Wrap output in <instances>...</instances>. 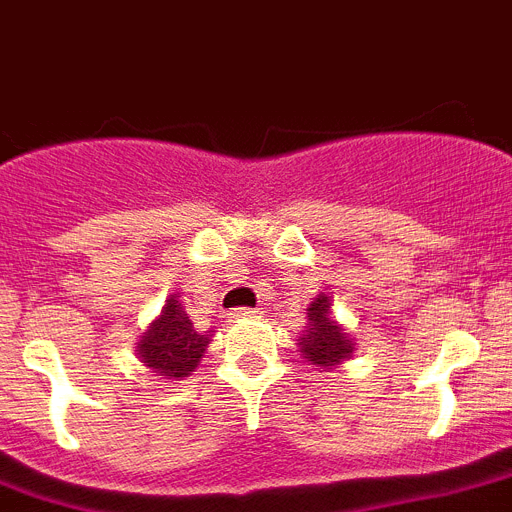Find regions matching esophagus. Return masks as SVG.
<instances>
[{
    "label": "esophagus",
    "instance_id": "esophagus-1",
    "mask_svg": "<svg viewBox=\"0 0 512 512\" xmlns=\"http://www.w3.org/2000/svg\"><path fill=\"white\" fill-rule=\"evenodd\" d=\"M248 318H259V310L253 308H238L227 313V321H248Z\"/></svg>",
    "mask_w": 512,
    "mask_h": 512
}]
</instances>
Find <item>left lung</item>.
Here are the masks:
<instances>
[{"instance_id":"8db88e82","label":"left lung","mask_w":512,"mask_h":512,"mask_svg":"<svg viewBox=\"0 0 512 512\" xmlns=\"http://www.w3.org/2000/svg\"><path fill=\"white\" fill-rule=\"evenodd\" d=\"M298 352L318 373H331L342 362L352 360L355 339L334 318L331 298L326 292L316 295L313 303L308 305V323H305L303 334L298 336Z\"/></svg>"}]
</instances>
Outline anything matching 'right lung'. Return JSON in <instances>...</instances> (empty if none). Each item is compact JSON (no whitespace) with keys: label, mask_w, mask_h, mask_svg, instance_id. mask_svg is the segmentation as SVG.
<instances>
[{"label":"right lung","mask_w":512,"mask_h":512,"mask_svg":"<svg viewBox=\"0 0 512 512\" xmlns=\"http://www.w3.org/2000/svg\"><path fill=\"white\" fill-rule=\"evenodd\" d=\"M178 298L181 295L173 292L165 300L160 316L144 329L137 349H134L144 368L165 378V381H186L199 368V362H202L214 336L212 329L196 331Z\"/></svg>","instance_id":"right-lung-1"}]
</instances>
